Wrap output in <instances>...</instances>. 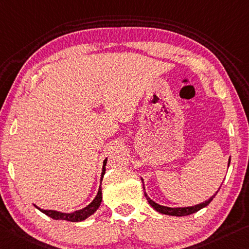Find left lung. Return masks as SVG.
<instances>
[{
    "label": "left lung",
    "mask_w": 249,
    "mask_h": 249,
    "mask_svg": "<svg viewBox=\"0 0 249 249\" xmlns=\"http://www.w3.org/2000/svg\"><path fill=\"white\" fill-rule=\"evenodd\" d=\"M231 164V159L230 160H228V166H230ZM219 191V189H218ZM217 191V192H218ZM216 192V194H217ZM145 194V197L146 199H147V202L151 204V206L154 208V210H156L157 212L161 213V214H165V215H171V216H187V215H191L193 214V213H196L198 212L199 210H202V208L206 207L208 204H210L213 198H214V196H212L210 199L206 200V202H204L202 204H198V205H195V206H191V207H177V208H172V207H166V206H161V205H159L155 202H153V200L149 198V197L147 196V194H146V192H144Z\"/></svg>",
    "instance_id": "1"
}]
</instances>
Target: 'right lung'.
Here are the masks:
<instances>
[{"label": "right lung", "instance_id": "1", "mask_svg": "<svg viewBox=\"0 0 249 249\" xmlns=\"http://www.w3.org/2000/svg\"><path fill=\"white\" fill-rule=\"evenodd\" d=\"M106 161H107V160H105L104 163H103L102 178H103V176L105 174ZM101 202H102V189L100 187V189H98V192H97V195H96L95 198L93 199L92 203L88 205L86 207L83 208V210L76 211L74 213H71V214H66V213H61V212H56V211H45V210H41V208H38L37 206H35V207H36L37 210H39L42 213H44L45 215H47L53 219H62V220H68V222H81V220H84V219L88 218V217H89L90 215H93L94 213L96 212L97 208L100 207Z\"/></svg>", "mask_w": 249, "mask_h": 249}]
</instances>
